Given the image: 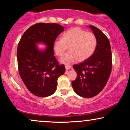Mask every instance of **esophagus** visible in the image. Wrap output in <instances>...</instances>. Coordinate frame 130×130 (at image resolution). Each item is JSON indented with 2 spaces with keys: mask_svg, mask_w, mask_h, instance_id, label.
Masks as SVG:
<instances>
[{
  "mask_svg": "<svg viewBox=\"0 0 130 130\" xmlns=\"http://www.w3.org/2000/svg\"><path fill=\"white\" fill-rule=\"evenodd\" d=\"M65 67H66V70H69V69H71V67H72V66H71L70 65H66L65 66Z\"/></svg>",
  "mask_w": 130,
  "mask_h": 130,
  "instance_id": "1",
  "label": "esophagus"
}]
</instances>
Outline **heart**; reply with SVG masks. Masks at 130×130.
Instances as JSON below:
<instances>
[{
	"label": "heart",
	"mask_w": 130,
	"mask_h": 130,
	"mask_svg": "<svg viewBox=\"0 0 130 130\" xmlns=\"http://www.w3.org/2000/svg\"><path fill=\"white\" fill-rule=\"evenodd\" d=\"M96 44V37L93 32L74 27L64 32L61 39L55 40L53 49L56 56L61 57L69 46V51L60 61L64 64H69L77 60L83 61L88 59L93 54Z\"/></svg>",
	"instance_id": "b5f03b06"
}]
</instances>
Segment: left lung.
Instances as JSON below:
<instances>
[{
	"label": "left lung",
	"mask_w": 130,
	"mask_h": 130,
	"mask_svg": "<svg viewBox=\"0 0 130 130\" xmlns=\"http://www.w3.org/2000/svg\"><path fill=\"white\" fill-rule=\"evenodd\" d=\"M89 27L96 37V47L88 59L73 65L77 76L72 82L76 93L86 98L95 96L102 91L112 70V53L109 40L98 28L92 25Z\"/></svg>",
	"instance_id": "8db88e82"
}]
</instances>
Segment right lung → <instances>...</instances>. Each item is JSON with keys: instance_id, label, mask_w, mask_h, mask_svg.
<instances>
[{"instance_id": "1", "label": "right lung", "mask_w": 130, "mask_h": 130, "mask_svg": "<svg viewBox=\"0 0 130 130\" xmlns=\"http://www.w3.org/2000/svg\"><path fill=\"white\" fill-rule=\"evenodd\" d=\"M59 24L37 23L22 35L17 48L19 74L28 90L37 96L47 97L56 90L57 79L64 73V64H59L54 56L53 44L64 31ZM43 42L47 46L44 51L36 44Z\"/></svg>"}]
</instances>
